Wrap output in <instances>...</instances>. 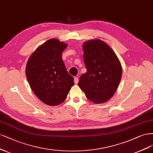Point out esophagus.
<instances>
[{"mask_svg":"<svg viewBox=\"0 0 153 153\" xmlns=\"http://www.w3.org/2000/svg\"><path fill=\"white\" fill-rule=\"evenodd\" d=\"M74 82H75V84H77L78 83V82H79V79H78V77H74Z\"/></svg>","mask_w":153,"mask_h":153,"instance_id":"obj_1","label":"esophagus"}]
</instances>
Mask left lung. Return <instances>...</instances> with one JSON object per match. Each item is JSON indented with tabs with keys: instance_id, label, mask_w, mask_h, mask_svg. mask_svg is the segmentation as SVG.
<instances>
[{
	"instance_id": "8db88e82",
	"label": "left lung",
	"mask_w": 153,
	"mask_h": 153,
	"mask_svg": "<svg viewBox=\"0 0 153 153\" xmlns=\"http://www.w3.org/2000/svg\"><path fill=\"white\" fill-rule=\"evenodd\" d=\"M82 49L87 71L81 76L78 86L90 101L105 102L114 94L120 84V62L112 49L101 40L86 41Z\"/></svg>"
}]
</instances>
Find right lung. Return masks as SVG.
<instances>
[{
  "instance_id": "right-lung-1",
  "label": "right lung",
  "mask_w": 153,
  "mask_h": 153,
  "mask_svg": "<svg viewBox=\"0 0 153 153\" xmlns=\"http://www.w3.org/2000/svg\"><path fill=\"white\" fill-rule=\"evenodd\" d=\"M67 46L58 39H50L32 53L27 63L26 76L31 89L49 105L62 103L74 84L62 57Z\"/></svg>"
}]
</instances>
